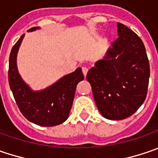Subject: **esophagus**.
Wrapping results in <instances>:
<instances>
[{
	"label": "esophagus",
	"instance_id": "1",
	"mask_svg": "<svg viewBox=\"0 0 158 158\" xmlns=\"http://www.w3.org/2000/svg\"><path fill=\"white\" fill-rule=\"evenodd\" d=\"M87 68L86 67H82V72H83V74H84V77H86V73H87Z\"/></svg>",
	"mask_w": 158,
	"mask_h": 158
}]
</instances>
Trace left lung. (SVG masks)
I'll list each match as a JSON object with an SVG mask.
<instances>
[{
  "label": "left lung",
  "mask_w": 158,
  "mask_h": 158,
  "mask_svg": "<svg viewBox=\"0 0 158 158\" xmlns=\"http://www.w3.org/2000/svg\"><path fill=\"white\" fill-rule=\"evenodd\" d=\"M118 38L104 58L86 74L101 114L108 119L127 118L146 99L149 63L141 38L125 24L118 23Z\"/></svg>",
  "instance_id": "left-lung-1"
}]
</instances>
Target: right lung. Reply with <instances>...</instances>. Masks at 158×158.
I'll use <instances>...</instances> for the list:
<instances>
[{
	"mask_svg": "<svg viewBox=\"0 0 158 158\" xmlns=\"http://www.w3.org/2000/svg\"><path fill=\"white\" fill-rule=\"evenodd\" d=\"M38 29L32 27L29 31ZM24 34L13 46L10 56L9 84L18 109L25 118L41 127H54L64 123L69 117L76 86L84 79L78 68L40 92H33L21 79L17 69V53Z\"/></svg>",
	"mask_w": 158,
	"mask_h": 158,
	"instance_id": "1",
	"label": "right lung"
}]
</instances>
